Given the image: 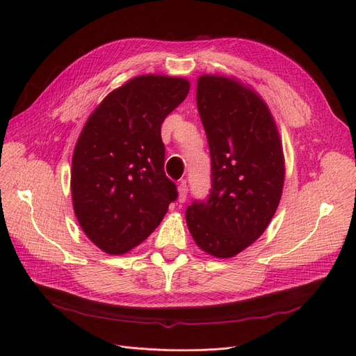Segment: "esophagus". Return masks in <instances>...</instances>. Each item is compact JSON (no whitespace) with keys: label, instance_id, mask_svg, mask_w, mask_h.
Returning <instances> with one entry per match:
<instances>
[{"label":"esophagus","instance_id":"34e87169","mask_svg":"<svg viewBox=\"0 0 356 356\" xmlns=\"http://www.w3.org/2000/svg\"><path fill=\"white\" fill-rule=\"evenodd\" d=\"M187 193H188V187L186 181H181L178 186V200L179 203H184L187 199Z\"/></svg>","mask_w":356,"mask_h":356}]
</instances>
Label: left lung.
<instances>
[{
    "label": "left lung",
    "mask_w": 356,
    "mask_h": 356,
    "mask_svg": "<svg viewBox=\"0 0 356 356\" xmlns=\"http://www.w3.org/2000/svg\"><path fill=\"white\" fill-rule=\"evenodd\" d=\"M197 110L208 136L212 188L186 211L196 245L230 258L267 229L282 196L285 160L267 104L242 81L204 74L197 79Z\"/></svg>",
    "instance_id": "1"
}]
</instances>
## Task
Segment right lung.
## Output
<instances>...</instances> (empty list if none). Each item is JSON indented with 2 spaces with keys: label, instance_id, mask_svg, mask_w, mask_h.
I'll use <instances>...</instances> for the list:
<instances>
[{
  "label": "right lung",
  "instance_id": "1",
  "mask_svg": "<svg viewBox=\"0 0 356 356\" xmlns=\"http://www.w3.org/2000/svg\"><path fill=\"white\" fill-rule=\"evenodd\" d=\"M188 90L186 79L138 75L106 95L86 122L72 154V207L104 252L122 255L144 242L177 199L160 129Z\"/></svg>",
  "mask_w": 356,
  "mask_h": 356
}]
</instances>
